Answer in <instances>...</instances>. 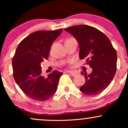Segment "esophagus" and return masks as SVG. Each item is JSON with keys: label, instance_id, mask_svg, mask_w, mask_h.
Listing matches in <instances>:
<instances>
[{"label": "esophagus", "instance_id": "obj_1", "mask_svg": "<svg viewBox=\"0 0 128 128\" xmlns=\"http://www.w3.org/2000/svg\"><path fill=\"white\" fill-rule=\"evenodd\" d=\"M67 72L70 73V74L72 76H76L78 74V73H76L75 72H73V71H67Z\"/></svg>", "mask_w": 128, "mask_h": 128}]
</instances>
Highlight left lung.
<instances>
[{"label":"left lung","mask_w":128,"mask_h":128,"mask_svg":"<svg viewBox=\"0 0 128 128\" xmlns=\"http://www.w3.org/2000/svg\"><path fill=\"white\" fill-rule=\"evenodd\" d=\"M77 40L79 45V58L86 59L92 68L87 74L81 72L86 82L80 91L92 96L100 93L111 82L117 70V53L103 32L92 26L80 24L65 29Z\"/></svg>","instance_id":"8db88e82"}]
</instances>
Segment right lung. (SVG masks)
<instances>
[{
  "label": "right lung",
  "instance_id": "add662e5",
  "mask_svg": "<svg viewBox=\"0 0 128 128\" xmlns=\"http://www.w3.org/2000/svg\"><path fill=\"white\" fill-rule=\"evenodd\" d=\"M62 32L61 29L33 32L16 49L12 59L13 77L23 92L32 99L46 101L56 91L62 73L55 70L44 78L41 63L48 59L53 42Z\"/></svg>",
  "mask_w": 128,
  "mask_h": 128
}]
</instances>
